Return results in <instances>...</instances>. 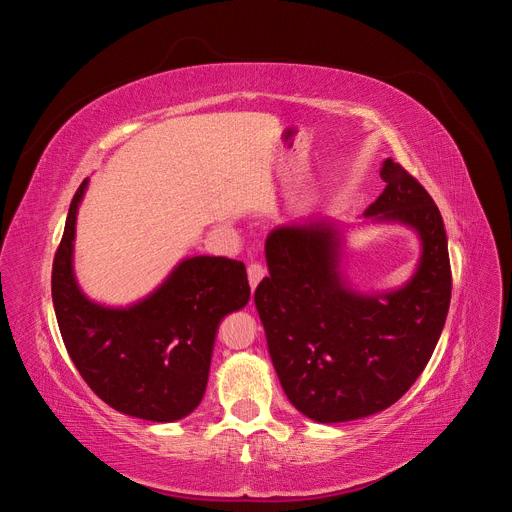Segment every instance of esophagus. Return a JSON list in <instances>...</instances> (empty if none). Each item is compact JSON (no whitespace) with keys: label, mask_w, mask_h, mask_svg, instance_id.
Returning <instances> with one entry per match:
<instances>
[{"label":"esophagus","mask_w":512,"mask_h":512,"mask_svg":"<svg viewBox=\"0 0 512 512\" xmlns=\"http://www.w3.org/2000/svg\"><path fill=\"white\" fill-rule=\"evenodd\" d=\"M267 275V269L260 265V262H250V265H247V280H250V288L254 290L258 284H260V280L262 277Z\"/></svg>","instance_id":"1"}]
</instances>
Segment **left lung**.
<instances>
[{
    "instance_id": "1",
    "label": "left lung",
    "mask_w": 512,
    "mask_h": 512,
    "mask_svg": "<svg viewBox=\"0 0 512 512\" xmlns=\"http://www.w3.org/2000/svg\"><path fill=\"white\" fill-rule=\"evenodd\" d=\"M386 188L365 215L418 230L412 280L382 297L344 288L337 237L324 224L273 230L269 277L254 292L277 378L290 404L318 423H344L393 406L423 374L451 305L453 275L440 209L408 170L384 160Z\"/></svg>"
}]
</instances>
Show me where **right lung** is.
Wrapping results in <instances>:
<instances>
[{
	"label": "right lung",
	"instance_id": "obj_1",
	"mask_svg": "<svg viewBox=\"0 0 512 512\" xmlns=\"http://www.w3.org/2000/svg\"><path fill=\"white\" fill-rule=\"evenodd\" d=\"M76 190L53 260L51 292L61 339L74 367L104 404L145 421L188 416L205 395L220 320L250 301L245 265L224 256L183 260L138 305L91 303L74 282Z\"/></svg>",
	"mask_w": 512,
	"mask_h": 512
}]
</instances>
